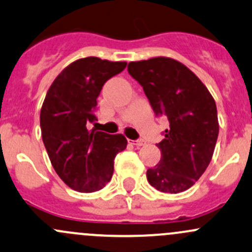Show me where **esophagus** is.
Wrapping results in <instances>:
<instances>
[{"label": "esophagus", "instance_id": "34e87169", "mask_svg": "<svg viewBox=\"0 0 252 252\" xmlns=\"http://www.w3.org/2000/svg\"><path fill=\"white\" fill-rule=\"evenodd\" d=\"M129 141H130L133 145H135V146H145V145H146V141H145V140H142V139L129 140Z\"/></svg>", "mask_w": 252, "mask_h": 252}]
</instances>
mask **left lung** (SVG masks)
I'll list each match as a JSON object with an SVG mask.
<instances>
[{
    "label": "left lung",
    "instance_id": "1",
    "mask_svg": "<svg viewBox=\"0 0 252 252\" xmlns=\"http://www.w3.org/2000/svg\"><path fill=\"white\" fill-rule=\"evenodd\" d=\"M128 72L142 87L156 116L169 121L157 144L160 160L147 170L148 182L164 193L184 192L213 158L219 136L215 100L189 68L170 58L131 62Z\"/></svg>",
    "mask_w": 252,
    "mask_h": 252
}]
</instances>
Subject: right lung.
<instances>
[{
    "label": "right lung",
    "instance_id": "right-lung-1",
    "mask_svg": "<svg viewBox=\"0 0 252 252\" xmlns=\"http://www.w3.org/2000/svg\"><path fill=\"white\" fill-rule=\"evenodd\" d=\"M124 62L88 57L73 62L54 79L41 108L42 140L52 165L70 189L83 193L110 182L117 153L126 148L122 134L89 130L97 121L102 86L126 68Z\"/></svg>",
    "mask_w": 252,
    "mask_h": 252
}]
</instances>
